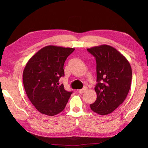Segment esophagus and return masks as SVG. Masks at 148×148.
I'll use <instances>...</instances> for the list:
<instances>
[{"mask_svg": "<svg viewBox=\"0 0 148 148\" xmlns=\"http://www.w3.org/2000/svg\"><path fill=\"white\" fill-rule=\"evenodd\" d=\"M87 90V88L86 87H84V88H83V89H81V90H79V91H78V92H79V93H84L86 92V91Z\"/></svg>", "mask_w": 148, "mask_h": 148, "instance_id": "esophagus-1", "label": "esophagus"}]
</instances>
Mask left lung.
<instances>
[{
	"mask_svg": "<svg viewBox=\"0 0 148 148\" xmlns=\"http://www.w3.org/2000/svg\"><path fill=\"white\" fill-rule=\"evenodd\" d=\"M87 50L97 63V97L90 108L100 115L109 114L124 102L129 92L132 77L130 64L111 46L102 45Z\"/></svg>",
	"mask_w": 148,
	"mask_h": 148,
	"instance_id": "1",
	"label": "left lung"
}]
</instances>
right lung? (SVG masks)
Masks as SVG:
<instances>
[{
  "instance_id": "obj_1",
  "label": "right lung",
  "mask_w": 148,
  "mask_h": 148,
  "mask_svg": "<svg viewBox=\"0 0 148 148\" xmlns=\"http://www.w3.org/2000/svg\"><path fill=\"white\" fill-rule=\"evenodd\" d=\"M74 48L49 45L33 55L23 72L24 88L37 111L55 116L65 108L72 92L64 89L59 79L64 76V65Z\"/></svg>"
}]
</instances>
